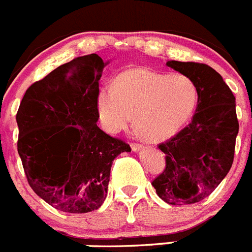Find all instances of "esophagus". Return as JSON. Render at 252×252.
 Here are the masks:
<instances>
[{"instance_id":"34e87169","label":"esophagus","mask_w":252,"mask_h":252,"mask_svg":"<svg viewBox=\"0 0 252 252\" xmlns=\"http://www.w3.org/2000/svg\"><path fill=\"white\" fill-rule=\"evenodd\" d=\"M142 147H144V145H141V144H132V145H131V149H132L133 152H137L138 150H141Z\"/></svg>"}]
</instances>
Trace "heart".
Instances as JSON below:
<instances>
[{"label":"heart","instance_id":"heart-1","mask_svg":"<svg viewBox=\"0 0 252 252\" xmlns=\"http://www.w3.org/2000/svg\"><path fill=\"white\" fill-rule=\"evenodd\" d=\"M198 90L182 73L158 72L135 67L120 73L112 89L97 92L98 117L110 132H120L132 124L150 141H163L176 135L195 114Z\"/></svg>","mask_w":252,"mask_h":252}]
</instances>
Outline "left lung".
Wrapping results in <instances>:
<instances>
[{"label": "left lung", "mask_w": 252, "mask_h": 252, "mask_svg": "<svg viewBox=\"0 0 252 252\" xmlns=\"http://www.w3.org/2000/svg\"><path fill=\"white\" fill-rule=\"evenodd\" d=\"M166 64L192 78L198 103L192 121L158 145L166 166L152 186L167 204H196L218 188L232 166L239 133L236 101L220 73L207 64L180 61Z\"/></svg>", "instance_id": "1"}]
</instances>
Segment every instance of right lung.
<instances>
[{
	"mask_svg": "<svg viewBox=\"0 0 252 252\" xmlns=\"http://www.w3.org/2000/svg\"><path fill=\"white\" fill-rule=\"evenodd\" d=\"M107 63L91 54L61 64L27 89L16 115L27 181L60 211L97 210L107 195L112 161L131 151L97 126L96 96Z\"/></svg>",
	"mask_w": 252,
	"mask_h": 252,
	"instance_id": "1",
	"label": "right lung"
}]
</instances>
